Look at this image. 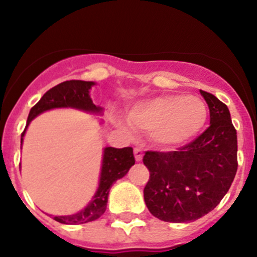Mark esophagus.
<instances>
[{"label": "esophagus", "instance_id": "esophagus-1", "mask_svg": "<svg viewBox=\"0 0 257 257\" xmlns=\"http://www.w3.org/2000/svg\"><path fill=\"white\" fill-rule=\"evenodd\" d=\"M134 157H136L137 162H142V159H143V149L134 148Z\"/></svg>", "mask_w": 257, "mask_h": 257}]
</instances>
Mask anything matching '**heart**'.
<instances>
[{"label":"heart","instance_id":"obj_1","mask_svg":"<svg viewBox=\"0 0 257 257\" xmlns=\"http://www.w3.org/2000/svg\"><path fill=\"white\" fill-rule=\"evenodd\" d=\"M208 109L203 100L185 94L162 95L138 103L126 114L128 123L137 131L150 132L162 147L188 143L205 125Z\"/></svg>","mask_w":257,"mask_h":257}]
</instances>
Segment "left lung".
I'll use <instances>...</instances> for the list:
<instances>
[{
    "instance_id": "left-lung-1",
    "label": "left lung",
    "mask_w": 257,
    "mask_h": 257,
    "mask_svg": "<svg viewBox=\"0 0 257 257\" xmlns=\"http://www.w3.org/2000/svg\"><path fill=\"white\" fill-rule=\"evenodd\" d=\"M210 126L174 152H145L150 177L144 201L150 214L167 222H190L216 208L237 170V136L226 104L200 90Z\"/></svg>"
}]
</instances>
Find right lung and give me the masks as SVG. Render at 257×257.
Wrapping results in <instances>:
<instances>
[{"label":"right lung","instance_id":"add662e5","mask_svg":"<svg viewBox=\"0 0 257 257\" xmlns=\"http://www.w3.org/2000/svg\"><path fill=\"white\" fill-rule=\"evenodd\" d=\"M92 85H94V83L85 82V80H66L46 92L43 97L31 108L27 118V125L21 136V143L23 142V136L30 121L38 114L48 109L71 107L85 110V112H102V108L93 104L89 97V89ZM134 163H136V159H134L133 148L125 147L121 149L113 147L105 148L104 154H103L99 186L95 195L93 196V200L77 214L67 215V216H53V219L61 224L67 225L85 224V222L97 220L104 214L107 209L110 186L118 179L123 178L131 169L132 165H134Z\"/></svg>","mask_w":257,"mask_h":257}]
</instances>
